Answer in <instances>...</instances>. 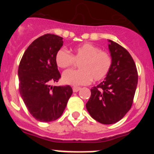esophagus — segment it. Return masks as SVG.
<instances>
[{"label": "esophagus", "instance_id": "34e87169", "mask_svg": "<svg viewBox=\"0 0 154 154\" xmlns=\"http://www.w3.org/2000/svg\"><path fill=\"white\" fill-rule=\"evenodd\" d=\"M80 89H81V88H80V87L75 86V87H73V88H72V90H73V92H79V91Z\"/></svg>", "mask_w": 154, "mask_h": 154}]
</instances>
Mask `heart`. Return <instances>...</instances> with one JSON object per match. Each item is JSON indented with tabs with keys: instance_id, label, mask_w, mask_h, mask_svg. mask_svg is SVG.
<instances>
[{
	"instance_id": "b5f03b06",
	"label": "heart",
	"mask_w": 154,
	"mask_h": 154,
	"mask_svg": "<svg viewBox=\"0 0 154 154\" xmlns=\"http://www.w3.org/2000/svg\"><path fill=\"white\" fill-rule=\"evenodd\" d=\"M80 62L79 71H66L62 80L65 83L72 85L89 84L92 79L100 81L109 75L112 66V58L106 51L92 43H84L76 47L72 55L62 48L55 55V62L62 69L72 67Z\"/></svg>"
}]
</instances>
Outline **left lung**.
Instances as JSON below:
<instances>
[{"instance_id": "8db88e82", "label": "left lung", "mask_w": 154, "mask_h": 154, "mask_svg": "<svg viewBox=\"0 0 154 154\" xmlns=\"http://www.w3.org/2000/svg\"><path fill=\"white\" fill-rule=\"evenodd\" d=\"M109 42L112 69L104 81L91 89L86 103L91 116L103 124L123 119L131 108L138 82L137 69L130 53L116 42Z\"/></svg>"}]
</instances>
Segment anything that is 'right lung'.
<instances>
[{
  "mask_svg": "<svg viewBox=\"0 0 154 154\" xmlns=\"http://www.w3.org/2000/svg\"><path fill=\"white\" fill-rule=\"evenodd\" d=\"M62 39L52 34L39 37L28 46L19 64V92L30 113L40 122L60 117L72 94L69 85H51L61 78L55 55L63 45Z\"/></svg>",
  "mask_w": 154,
  "mask_h": 154,
  "instance_id": "obj_1",
  "label": "right lung"
}]
</instances>
